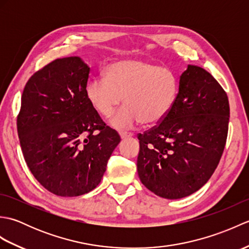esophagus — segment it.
<instances>
[{
    "label": "esophagus",
    "instance_id": "34e87169",
    "mask_svg": "<svg viewBox=\"0 0 249 249\" xmlns=\"http://www.w3.org/2000/svg\"><path fill=\"white\" fill-rule=\"evenodd\" d=\"M120 137H121L122 139H127V138H130V137H133V134H131V133H125V131H121Z\"/></svg>",
    "mask_w": 249,
    "mask_h": 249
}]
</instances>
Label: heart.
Wrapping results in <instances>:
<instances>
[{
	"instance_id": "b5f03b06",
	"label": "heart",
	"mask_w": 249,
	"mask_h": 249,
	"mask_svg": "<svg viewBox=\"0 0 249 249\" xmlns=\"http://www.w3.org/2000/svg\"><path fill=\"white\" fill-rule=\"evenodd\" d=\"M178 92L172 70L143 60H124L111 64L106 77L89 81L86 93L94 110L108 118L124 97L125 106L110 120L118 129L138 123L154 125L170 113Z\"/></svg>"
}]
</instances>
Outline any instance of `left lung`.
Instances as JSON below:
<instances>
[{
    "instance_id": "1",
    "label": "left lung",
    "mask_w": 249,
    "mask_h": 249,
    "mask_svg": "<svg viewBox=\"0 0 249 249\" xmlns=\"http://www.w3.org/2000/svg\"><path fill=\"white\" fill-rule=\"evenodd\" d=\"M229 100L217 80L203 68L188 65L165 119L138 134L140 181L166 199H181L212 177L228 136Z\"/></svg>"
}]
</instances>
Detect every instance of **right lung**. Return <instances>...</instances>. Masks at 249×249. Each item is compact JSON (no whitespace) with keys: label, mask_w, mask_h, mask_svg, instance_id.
<instances>
[{"label":"right lung","mask_w":249,"mask_h":249,"mask_svg":"<svg viewBox=\"0 0 249 249\" xmlns=\"http://www.w3.org/2000/svg\"><path fill=\"white\" fill-rule=\"evenodd\" d=\"M89 73L80 57L56 59L29 79L21 96L17 129L24 160L61 197L96 187L121 141L88 100Z\"/></svg>","instance_id":"right-lung-1"}]
</instances>
